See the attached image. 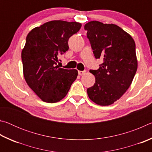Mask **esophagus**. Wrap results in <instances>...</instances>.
<instances>
[{
	"instance_id": "34e87169",
	"label": "esophagus",
	"mask_w": 152,
	"mask_h": 152,
	"mask_svg": "<svg viewBox=\"0 0 152 152\" xmlns=\"http://www.w3.org/2000/svg\"><path fill=\"white\" fill-rule=\"evenodd\" d=\"M86 73V71L84 70V71H78V74L80 76H82V75H83V74H84Z\"/></svg>"
}]
</instances>
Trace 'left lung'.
Returning <instances> with one entry per match:
<instances>
[{
  "instance_id": "1",
  "label": "left lung",
  "mask_w": 152,
  "mask_h": 152,
  "mask_svg": "<svg viewBox=\"0 0 152 152\" xmlns=\"http://www.w3.org/2000/svg\"><path fill=\"white\" fill-rule=\"evenodd\" d=\"M87 38L96 59L103 63L90 72L95 76L94 85L87 89L91 101L107 106L127 91L137 69L135 43L129 33L114 24L91 21L84 25Z\"/></svg>"
}]
</instances>
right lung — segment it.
<instances>
[{
    "label": "right lung",
    "mask_w": 152,
    "mask_h": 152,
    "mask_svg": "<svg viewBox=\"0 0 152 152\" xmlns=\"http://www.w3.org/2000/svg\"><path fill=\"white\" fill-rule=\"evenodd\" d=\"M81 26L77 22L51 20L28 33L21 53L23 74L28 85L43 101H60L76 79L78 71L59 68L57 62L68 50L69 38Z\"/></svg>",
    "instance_id": "obj_1"
}]
</instances>
